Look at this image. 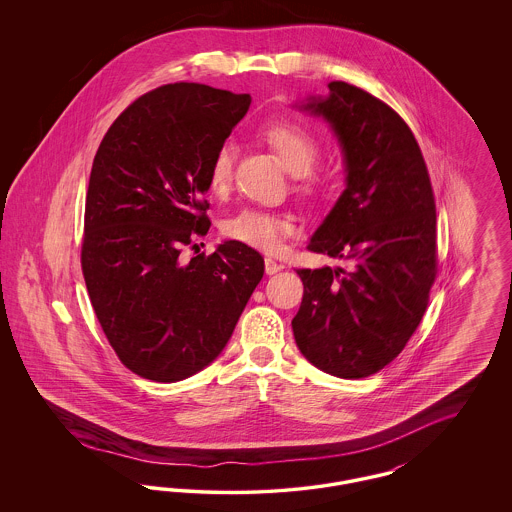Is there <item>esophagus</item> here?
<instances>
[{
    "label": "esophagus",
    "instance_id": "obj_1",
    "mask_svg": "<svg viewBox=\"0 0 512 512\" xmlns=\"http://www.w3.org/2000/svg\"><path fill=\"white\" fill-rule=\"evenodd\" d=\"M280 268H282V265H278L276 261L265 259V272H267V274H276Z\"/></svg>",
    "mask_w": 512,
    "mask_h": 512
}]
</instances>
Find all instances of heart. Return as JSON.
<instances>
[{
	"instance_id": "b5f03b06",
	"label": "heart",
	"mask_w": 512,
	"mask_h": 512,
	"mask_svg": "<svg viewBox=\"0 0 512 512\" xmlns=\"http://www.w3.org/2000/svg\"><path fill=\"white\" fill-rule=\"evenodd\" d=\"M263 138L278 155L282 165L297 176V190L305 195H318L326 190V178L313 171L322 153L317 136L299 124L278 122L263 130ZM236 163V144L224 140L213 153L207 169V184L213 194H226L232 186ZM295 222L290 213L245 207L222 222V234L228 240L272 253L284 238L292 236Z\"/></svg>"
}]
</instances>
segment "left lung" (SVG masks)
Wrapping results in <instances>:
<instances>
[{"mask_svg":"<svg viewBox=\"0 0 512 512\" xmlns=\"http://www.w3.org/2000/svg\"><path fill=\"white\" fill-rule=\"evenodd\" d=\"M305 109L334 126L347 188L309 251L349 268H297L303 299L292 328L309 363L340 378L376 374L405 349L438 274L436 197L409 124L388 103L334 80Z\"/></svg>","mask_w":512,"mask_h":512,"instance_id":"1","label":"left lung"}]
</instances>
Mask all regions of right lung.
Instances as JSON below:
<instances>
[{
  "instance_id": "1",
  "label": "right lung",
  "mask_w": 512,
  "mask_h": 512,
  "mask_svg": "<svg viewBox=\"0 0 512 512\" xmlns=\"http://www.w3.org/2000/svg\"><path fill=\"white\" fill-rule=\"evenodd\" d=\"M249 105L197 82L159 86L122 111L94 157L82 274L117 357L147 380L178 382L215 361L263 278V257L240 242L182 257L211 224L209 161Z\"/></svg>"
}]
</instances>
